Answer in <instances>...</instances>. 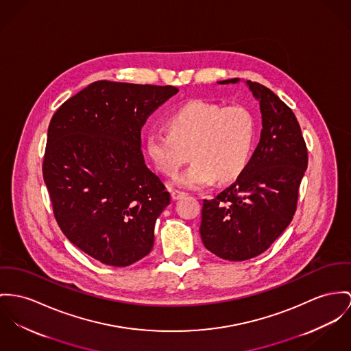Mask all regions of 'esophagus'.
<instances>
[{
    "label": "esophagus",
    "instance_id": "34e87169",
    "mask_svg": "<svg viewBox=\"0 0 351 351\" xmlns=\"http://www.w3.org/2000/svg\"><path fill=\"white\" fill-rule=\"evenodd\" d=\"M171 195H172V199H173V200H179V199L184 197L187 193L183 192V191H179V189H173V191L171 192Z\"/></svg>",
    "mask_w": 351,
    "mask_h": 351
}]
</instances>
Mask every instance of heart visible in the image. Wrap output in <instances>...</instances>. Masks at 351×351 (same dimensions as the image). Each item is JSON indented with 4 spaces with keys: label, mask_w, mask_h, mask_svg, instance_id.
<instances>
[{
    "label": "heart",
    "mask_w": 351,
    "mask_h": 351,
    "mask_svg": "<svg viewBox=\"0 0 351 351\" xmlns=\"http://www.w3.org/2000/svg\"><path fill=\"white\" fill-rule=\"evenodd\" d=\"M168 132L152 131L145 137V152L155 168L173 176L183 162H193L178 178L186 189H202L216 179L235 180L250 162L256 136L252 112L241 104L223 107L193 100L167 119Z\"/></svg>",
    "instance_id": "1"
}]
</instances>
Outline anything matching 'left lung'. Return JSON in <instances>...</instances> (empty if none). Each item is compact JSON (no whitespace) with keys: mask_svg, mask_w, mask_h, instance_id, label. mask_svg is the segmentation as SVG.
I'll return each instance as SVG.
<instances>
[{"mask_svg":"<svg viewBox=\"0 0 351 351\" xmlns=\"http://www.w3.org/2000/svg\"><path fill=\"white\" fill-rule=\"evenodd\" d=\"M247 84L261 106V140L237 182L203 200L200 224L206 248L232 262L261 255L286 230L295 215L308 162L294 112L267 86Z\"/></svg>","mask_w":351,"mask_h":351,"instance_id":"8db88e82","label":"left lung"}]
</instances>
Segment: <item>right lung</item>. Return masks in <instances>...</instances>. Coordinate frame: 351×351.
Here are the masks:
<instances>
[{"mask_svg": "<svg viewBox=\"0 0 351 351\" xmlns=\"http://www.w3.org/2000/svg\"><path fill=\"white\" fill-rule=\"evenodd\" d=\"M172 85L96 81L51 120L43 176L64 235L96 261L125 267L154 247L171 195L144 162L141 128Z\"/></svg>", "mask_w": 351, "mask_h": 351, "instance_id": "right-lung-1", "label": "right lung"}]
</instances>
